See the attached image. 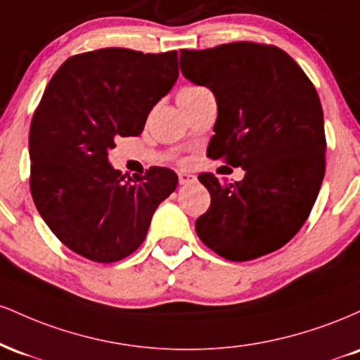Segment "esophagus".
<instances>
[{"label": "esophagus", "instance_id": "34e87169", "mask_svg": "<svg viewBox=\"0 0 360 360\" xmlns=\"http://www.w3.org/2000/svg\"><path fill=\"white\" fill-rule=\"evenodd\" d=\"M196 179L193 174H189V172H179V183L181 184H189L193 183V181Z\"/></svg>", "mask_w": 360, "mask_h": 360}]
</instances>
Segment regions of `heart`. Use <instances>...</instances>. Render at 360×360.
Returning a JSON list of instances; mask_svg holds the SVG:
<instances>
[{"mask_svg":"<svg viewBox=\"0 0 360 360\" xmlns=\"http://www.w3.org/2000/svg\"><path fill=\"white\" fill-rule=\"evenodd\" d=\"M206 93L205 88H201V86H184L183 89L177 93V103H184V101H189L193 100V98L200 96V94Z\"/></svg>","mask_w":360,"mask_h":360,"instance_id":"heart-1","label":"heart"}]
</instances>
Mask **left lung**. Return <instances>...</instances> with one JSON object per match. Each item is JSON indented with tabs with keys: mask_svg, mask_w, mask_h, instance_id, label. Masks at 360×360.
<instances>
[{
	"mask_svg": "<svg viewBox=\"0 0 360 360\" xmlns=\"http://www.w3.org/2000/svg\"><path fill=\"white\" fill-rule=\"evenodd\" d=\"M181 72L217 98L206 154L245 171L221 184L198 176L212 196L196 233L221 257L243 262L271 254L307 221L325 176L320 98L303 69L279 47L232 42L181 51Z\"/></svg>",
	"mask_w": 360,
	"mask_h": 360,
	"instance_id": "obj_1",
	"label": "left lung"
}]
</instances>
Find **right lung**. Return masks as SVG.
Segmentation results:
<instances>
[{
	"instance_id": "1",
	"label": "right lung",
	"mask_w": 360,
	"mask_h": 360,
	"mask_svg": "<svg viewBox=\"0 0 360 360\" xmlns=\"http://www.w3.org/2000/svg\"><path fill=\"white\" fill-rule=\"evenodd\" d=\"M179 76L177 52L100 49L57 69L30 125V191L40 217L68 249L117 262L146 240L157 206L177 174L150 167L125 177L111 167L118 137H137Z\"/></svg>"
}]
</instances>
